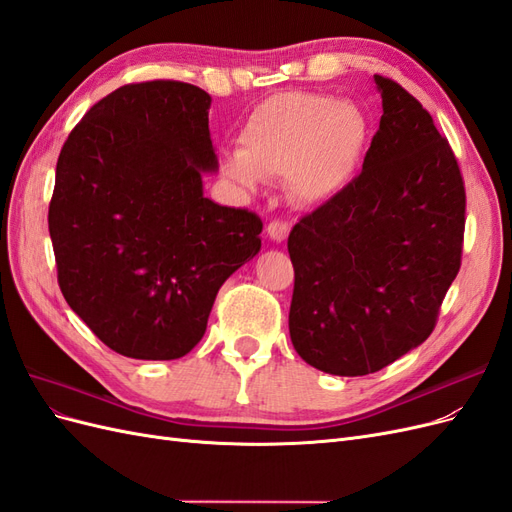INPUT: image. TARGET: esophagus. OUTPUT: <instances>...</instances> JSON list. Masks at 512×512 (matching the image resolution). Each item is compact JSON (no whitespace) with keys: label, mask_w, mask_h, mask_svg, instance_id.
Listing matches in <instances>:
<instances>
[{"label":"esophagus","mask_w":512,"mask_h":512,"mask_svg":"<svg viewBox=\"0 0 512 512\" xmlns=\"http://www.w3.org/2000/svg\"><path fill=\"white\" fill-rule=\"evenodd\" d=\"M288 232H290V226H288L286 222H280V220H275V222H271V224L267 226L269 239H271V241H277V243H282V241L288 237Z\"/></svg>","instance_id":"34e87169"}]
</instances>
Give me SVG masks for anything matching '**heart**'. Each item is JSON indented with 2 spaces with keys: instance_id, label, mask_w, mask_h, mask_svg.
I'll use <instances>...</instances> for the list:
<instances>
[{
  "instance_id": "heart-1",
  "label": "heart",
  "mask_w": 512,
  "mask_h": 512,
  "mask_svg": "<svg viewBox=\"0 0 512 512\" xmlns=\"http://www.w3.org/2000/svg\"><path fill=\"white\" fill-rule=\"evenodd\" d=\"M367 119L359 106L324 94H280L258 104L239 132V151L224 158V173L243 190L260 179L286 177L303 205L342 194L365 156Z\"/></svg>"
}]
</instances>
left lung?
I'll use <instances>...</instances> for the list:
<instances>
[{"mask_svg":"<svg viewBox=\"0 0 512 512\" xmlns=\"http://www.w3.org/2000/svg\"><path fill=\"white\" fill-rule=\"evenodd\" d=\"M380 128L361 175L292 228L290 339L333 376H365L421 346L461 267L466 190L431 115L374 74Z\"/></svg>","mask_w":512,"mask_h":512,"instance_id":"left-lung-1","label":"left lung"}]
</instances>
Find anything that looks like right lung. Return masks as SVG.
<instances>
[{"mask_svg":"<svg viewBox=\"0 0 512 512\" xmlns=\"http://www.w3.org/2000/svg\"><path fill=\"white\" fill-rule=\"evenodd\" d=\"M209 108L190 83L123 85L59 153L49 232L61 294L130 359L188 354L222 284L260 252L258 215L203 194L218 170Z\"/></svg>","mask_w":512,"mask_h":512,"instance_id":"1","label":"right lung"}]
</instances>
